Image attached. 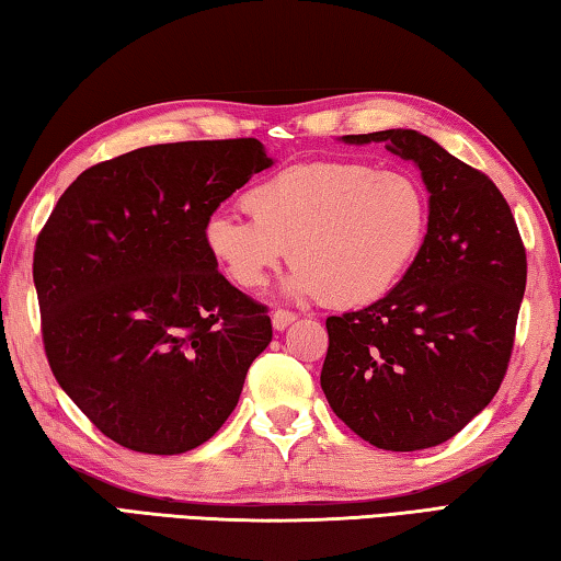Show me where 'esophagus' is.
<instances>
[{
    "mask_svg": "<svg viewBox=\"0 0 561 561\" xmlns=\"http://www.w3.org/2000/svg\"><path fill=\"white\" fill-rule=\"evenodd\" d=\"M291 321H297V314H291V311H282V309H277L272 314V327L277 329V331H284L287 329Z\"/></svg>",
    "mask_w": 561,
    "mask_h": 561,
    "instance_id": "obj_1",
    "label": "esophagus"
}]
</instances>
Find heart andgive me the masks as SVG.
<instances>
[{
  "label": "heart",
  "mask_w": 561,
  "mask_h": 561,
  "mask_svg": "<svg viewBox=\"0 0 561 561\" xmlns=\"http://www.w3.org/2000/svg\"><path fill=\"white\" fill-rule=\"evenodd\" d=\"M247 213H217L205 247L237 287L257 289L287 257L284 291L348 309L386 297L421 252L428 201L411 175L317 160L247 190Z\"/></svg>",
  "instance_id": "obj_1"
}]
</instances>
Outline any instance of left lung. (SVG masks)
<instances>
[{"label":"left lung","mask_w":561,"mask_h":561,"mask_svg":"<svg viewBox=\"0 0 561 561\" xmlns=\"http://www.w3.org/2000/svg\"><path fill=\"white\" fill-rule=\"evenodd\" d=\"M386 144L421 170L428 232L401 282L329 317L321 388L341 421L381 450L433 448L460 433L505 378L527 257L497 185L417 130L341 136Z\"/></svg>","instance_id":"obj_1"}]
</instances>
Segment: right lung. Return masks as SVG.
I'll return each instance as SVG.
<instances>
[{
    "label": "right lung",
    "instance_id": "obj_1",
    "mask_svg": "<svg viewBox=\"0 0 561 561\" xmlns=\"http://www.w3.org/2000/svg\"><path fill=\"white\" fill-rule=\"evenodd\" d=\"M274 165L257 138L130 150L73 180L36 240L34 287L56 381L111 440L180 455L222 428L272 341L205 222Z\"/></svg>",
    "mask_w": 561,
    "mask_h": 561
}]
</instances>
